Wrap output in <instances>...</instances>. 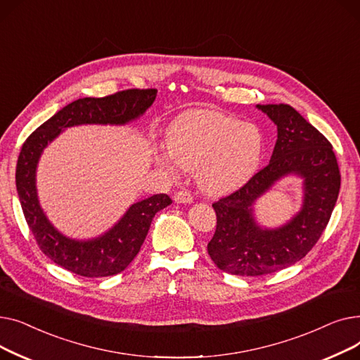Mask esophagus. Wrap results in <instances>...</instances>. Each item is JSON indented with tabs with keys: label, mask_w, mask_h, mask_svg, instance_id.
<instances>
[{
	"label": "esophagus",
	"mask_w": 360,
	"mask_h": 360,
	"mask_svg": "<svg viewBox=\"0 0 360 360\" xmlns=\"http://www.w3.org/2000/svg\"><path fill=\"white\" fill-rule=\"evenodd\" d=\"M174 200H175L176 202L190 204V202H193V201H194V197H193V194H191L190 191H186V190H181V191H176V193H175V195H174Z\"/></svg>",
	"instance_id": "obj_1"
}]
</instances>
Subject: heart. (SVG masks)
Listing matches in <instances>:
<instances>
[{"mask_svg": "<svg viewBox=\"0 0 360 360\" xmlns=\"http://www.w3.org/2000/svg\"><path fill=\"white\" fill-rule=\"evenodd\" d=\"M167 153L159 163L167 169L195 170L200 190L219 195L247 182L262 155L261 131L213 109H193L170 125Z\"/></svg>", "mask_w": 360, "mask_h": 360, "instance_id": "b5f03b06", "label": "heart"}]
</instances>
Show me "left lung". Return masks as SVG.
<instances>
[{"instance_id":"obj_1","label":"left lung","mask_w":360,"mask_h":360,"mask_svg":"<svg viewBox=\"0 0 360 360\" xmlns=\"http://www.w3.org/2000/svg\"><path fill=\"white\" fill-rule=\"evenodd\" d=\"M277 125L270 163L235 193L213 202L216 232L207 251L229 274L262 276L304 258L330 221L340 191V169L330 141L290 105H257ZM304 178L301 212L277 230H262L253 219L255 200L280 177Z\"/></svg>"}]
</instances>
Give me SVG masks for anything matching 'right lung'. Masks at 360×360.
<instances>
[{
  "instance_id": "right-lung-1",
  "label": "right lung",
  "mask_w": 360,
  "mask_h": 360,
  "mask_svg": "<svg viewBox=\"0 0 360 360\" xmlns=\"http://www.w3.org/2000/svg\"><path fill=\"white\" fill-rule=\"evenodd\" d=\"M156 89H128L103 98L74 101L34 129L23 143L15 167V186L25 219L37 247L63 269L83 277H108L124 271L136 258L151 220L172 200L156 194L132 204L105 235L75 240L56 231L42 212L36 193V167L44 148L68 127L83 124L124 125L141 117L156 99Z\"/></svg>"
}]
</instances>
